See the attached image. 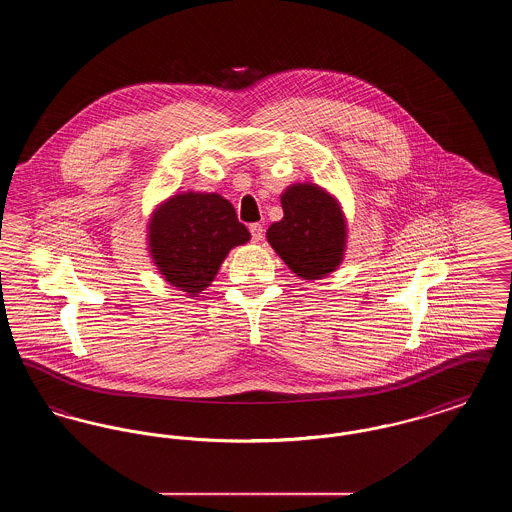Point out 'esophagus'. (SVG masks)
Listing matches in <instances>:
<instances>
[{
    "mask_svg": "<svg viewBox=\"0 0 512 512\" xmlns=\"http://www.w3.org/2000/svg\"><path fill=\"white\" fill-rule=\"evenodd\" d=\"M249 232H251V240L253 242H261L263 236H265V228L261 224H249Z\"/></svg>",
    "mask_w": 512,
    "mask_h": 512,
    "instance_id": "1",
    "label": "esophagus"
}]
</instances>
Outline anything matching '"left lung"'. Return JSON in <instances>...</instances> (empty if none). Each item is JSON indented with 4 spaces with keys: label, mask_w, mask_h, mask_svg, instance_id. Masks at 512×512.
<instances>
[{
    "label": "left lung",
    "mask_w": 512,
    "mask_h": 512,
    "mask_svg": "<svg viewBox=\"0 0 512 512\" xmlns=\"http://www.w3.org/2000/svg\"><path fill=\"white\" fill-rule=\"evenodd\" d=\"M280 201L284 219L268 228V244L299 278L318 280L334 272L347 236L338 201L315 184H293Z\"/></svg>",
    "instance_id": "8db88e82"
}]
</instances>
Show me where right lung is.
Returning a JSON list of instances; mask_svg holds the SVG:
<instances>
[{"label": "right lung", "mask_w": 512, "mask_h": 512, "mask_svg": "<svg viewBox=\"0 0 512 512\" xmlns=\"http://www.w3.org/2000/svg\"><path fill=\"white\" fill-rule=\"evenodd\" d=\"M249 232L219 194L172 195L149 224V251L165 280L182 292H203L228 251L249 242Z\"/></svg>", "instance_id": "add662e5"}]
</instances>
